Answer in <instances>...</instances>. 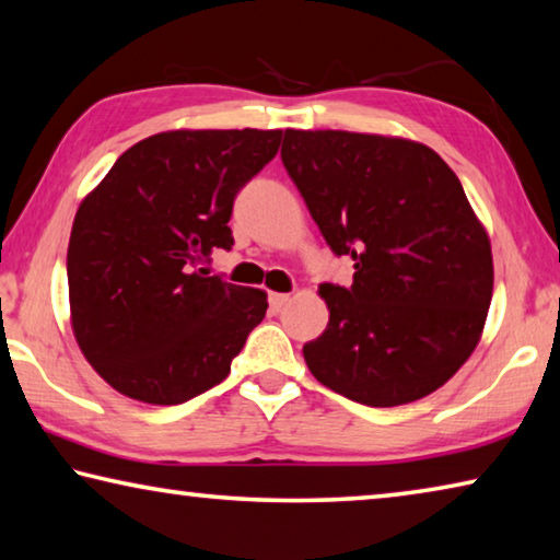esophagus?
<instances>
[{
    "instance_id": "34e87169",
    "label": "esophagus",
    "mask_w": 560,
    "mask_h": 560,
    "mask_svg": "<svg viewBox=\"0 0 560 560\" xmlns=\"http://www.w3.org/2000/svg\"><path fill=\"white\" fill-rule=\"evenodd\" d=\"M289 301H291L289 293H269V303H271V308H273V311L283 308V306H287Z\"/></svg>"
}]
</instances>
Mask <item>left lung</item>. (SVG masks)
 I'll list each match as a JSON object with an SVG mask.
<instances>
[{"instance_id":"obj_1","label":"left lung","mask_w":560,"mask_h":560,"mask_svg":"<svg viewBox=\"0 0 560 560\" xmlns=\"http://www.w3.org/2000/svg\"><path fill=\"white\" fill-rule=\"evenodd\" d=\"M281 160L353 283H324L328 326L303 346L318 383L371 407L420 400L477 348L494 291L485 226L432 148L287 130Z\"/></svg>"}]
</instances>
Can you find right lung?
Returning a JSON list of instances; mask_svg holds the SVG:
<instances>
[{
	"label": "right lung",
	"instance_id": "right-lung-1",
	"mask_svg": "<svg viewBox=\"0 0 560 560\" xmlns=\"http://www.w3.org/2000/svg\"><path fill=\"white\" fill-rule=\"evenodd\" d=\"M281 130H167L122 153L71 226L75 343L132 400L179 405L220 385L267 314V293L207 277L240 189Z\"/></svg>",
	"mask_w": 560,
	"mask_h": 560
}]
</instances>
